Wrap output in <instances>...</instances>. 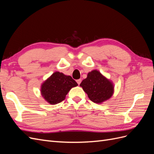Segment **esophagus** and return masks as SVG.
Listing matches in <instances>:
<instances>
[{
  "mask_svg": "<svg viewBox=\"0 0 154 154\" xmlns=\"http://www.w3.org/2000/svg\"><path fill=\"white\" fill-rule=\"evenodd\" d=\"M76 82H77V83H78V85H80V83H81V82H82V80H81V79H78V80H76Z\"/></svg>",
  "mask_w": 154,
  "mask_h": 154,
  "instance_id": "34e87169",
  "label": "esophagus"
}]
</instances>
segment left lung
<instances>
[{"label":"left lung","mask_w":154,"mask_h":154,"mask_svg":"<svg viewBox=\"0 0 154 154\" xmlns=\"http://www.w3.org/2000/svg\"><path fill=\"white\" fill-rule=\"evenodd\" d=\"M80 86L87 93L88 98L96 103H103L114 94L113 83L97 70L88 72Z\"/></svg>","instance_id":"8db88e82"}]
</instances>
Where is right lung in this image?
Returning a JSON list of instances; mask_svg holds the SVG:
<instances>
[{"label": "right lung", "mask_w": 154, "mask_h": 154, "mask_svg": "<svg viewBox=\"0 0 154 154\" xmlns=\"http://www.w3.org/2000/svg\"><path fill=\"white\" fill-rule=\"evenodd\" d=\"M78 83L71 76L55 72L41 85V94L51 105L60 103L66 98L69 91Z\"/></svg>", "instance_id": "obj_1"}]
</instances>
